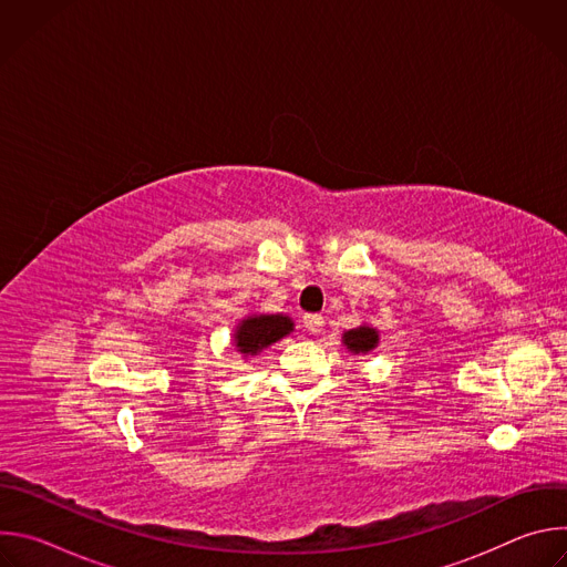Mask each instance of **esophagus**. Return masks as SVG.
<instances>
[{"mask_svg":"<svg viewBox=\"0 0 567 567\" xmlns=\"http://www.w3.org/2000/svg\"><path fill=\"white\" fill-rule=\"evenodd\" d=\"M302 322H305V330L307 332L316 334V332H322V326H326V318H322L320 313H307L302 318Z\"/></svg>","mask_w":567,"mask_h":567,"instance_id":"esophagus-1","label":"esophagus"}]
</instances>
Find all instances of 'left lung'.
I'll return each instance as SVG.
<instances>
[{
	"instance_id": "left-lung-1",
	"label": "left lung",
	"mask_w": 567,
	"mask_h": 567,
	"mask_svg": "<svg viewBox=\"0 0 567 567\" xmlns=\"http://www.w3.org/2000/svg\"><path fill=\"white\" fill-rule=\"evenodd\" d=\"M341 341L350 354H370L379 346V330L368 326V322H361L359 328L346 330Z\"/></svg>"
}]
</instances>
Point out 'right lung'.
<instances>
[{
	"mask_svg": "<svg viewBox=\"0 0 567 567\" xmlns=\"http://www.w3.org/2000/svg\"><path fill=\"white\" fill-rule=\"evenodd\" d=\"M293 332V320L287 313H249L237 320L233 330L235 350L249 359Z\"/></svg>",
	"mask_w": 567,
	"mask_h": 567,
	"instance_id": "add662e5",
	"label": "right lung"
}]
</instances>
